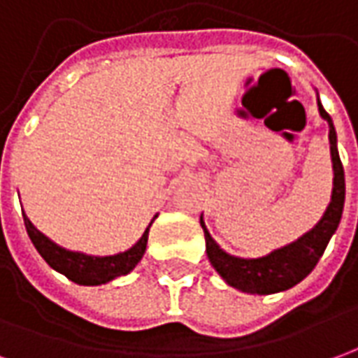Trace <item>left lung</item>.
<instances>
[{
  "instance_id": "1",
  "label": "left lung",
  "mask_w": 358,
  "mask_h": 358,
  "mask_svg": "<svg viewBox=\"0 0 358 358\" xmlns=\"http://www.w3.org/2000/svg\"><path fill=\"white\" fill-rule=\"evenodd\" d=\"M318 113L330 126L328 138H330L331 166H334V187H331V199L330 205L326 207V213L308 232L284 248L270 251L268 255L259 257V259H241L220 249L217 241L210 238L201 215V228L205 232V245H207V257L210 264L222 276L226 284L240 292L270 295V293L285 292L295 284H299L303 278H307L313 272L328 241L338 230L341 213H343V203H345V174H343V164L338 153L336 128H334L330 115L324 110L320 99H318Z\"/></svg>"
}]
</instances>
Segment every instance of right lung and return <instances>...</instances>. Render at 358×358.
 <instances>
[{
  "instance_id": "1",
  "label": "right lung",
  "mask_w": 358,
  "mask_h": 358,
  "mask_svg": "<svg viewBox=\"0 0 358 358\" xmlns=\"http://www.w3.org/2000/svg\"><path fill=\"white\" fill-rule=\"evenodd\" d=\"M22 217H24V226H27L28 236H30V240L34 243V248L38 249V253L43 257V261L50 264L53 270H57L63 276L73 280L74 284L80 285L107 284L110 280L124 276L130 270H134V266L140 263L141 257L145 253L149 228L153 224V220H151L143 236L124 253H117V255L109 257H94L80 253V251H69V249L61 248L55 241H51L48 236H43L28 220L24 213H22Z\"/></svg>"
}]
</instances>
